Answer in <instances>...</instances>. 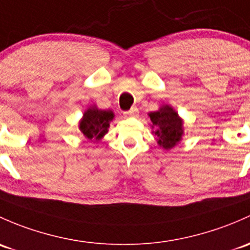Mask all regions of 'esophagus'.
<instances>
[{
  "label": "esophagus",
  "instance_id": "1",
  "mask_svg": "<svg viewBox=\"0 0 250 250\" xmlns=\"http://www.w3.org/2000/svg\"><path fill=\"white\" fill-rule=\"evenodd\" d=\"M123 115H125V117H135L139 115V109L138 107H132V109L128 110V111L123 112Z\"/></svg>",
  "mask_w": 250,
  "mask_h": 250
}]
</instances>
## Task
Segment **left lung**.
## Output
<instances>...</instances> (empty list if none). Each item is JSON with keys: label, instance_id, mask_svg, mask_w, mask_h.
Listing matches in <instances>:
<instances>
[{"label": "left lung", "instance_id": "1", "mask_svg": "<svg viewBox=\"0 0 250 250\" xmlns=\"http://www.w3.org/2000/svg\"><path fill=\"white\" fill-rule=\"evenodd\" d=\"M148 116L152 121V128L156 129L153 133L163 148H171L181 140L183 133L182 120L171 106L164 105L158 111L149 112Z\"/></svg>", "mask_w": 250, "mask_h": 250}]
</instances>
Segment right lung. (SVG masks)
<instances>
[{
  "label": "right lung",
  "instance_id": "right-lung-1",
  "mask_svg": "<svg viewBox=\"0 0 250 250\" xmlns=\"http://www.w3.org/2000/svg\"><path fill=\"white\" fill-rule=\"evenodd\" d=\"M112 118H114L112 111L90 107L83 114L80 122V130L88 140L97 141L107 133V128Z\"/></svg>",
  "mask_w": 250,
  "mask_h": 250
}]
</instances>
